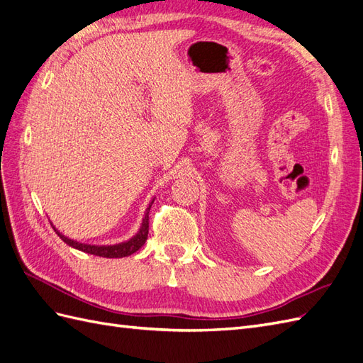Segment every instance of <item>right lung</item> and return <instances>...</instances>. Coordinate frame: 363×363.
I'll use <instances>...</instances> for the list:
<instances>
[{
  "label": "right lung",
  "mask_w": 363,
  "mask_h": 363,
  "mask_svg": "<svg viewBox=\"0 0 363 363\" xmlns=\"http://www.w3.org/2000/svg\"><path fill=\"white\" fill-rule=\"evenodd\" d=\"M154 200L150 203L148 208H146L145 212V217L142 221V226L139 229L133 238H130L128 241L125 242H119V244H113V246H91V244H84V242H77L74 240L67 238L65 235H62L60 230H57L55 226V232L57 233V237H60L65 244L68 246H72L77 250H82L85 253H90V255H96V257H102V258H123V257H130L134 252L139 250L146 238H148V232H150V209L152 206Z\"/></svg>",
  "instance_id": "obj_1"
}]
</instances>
